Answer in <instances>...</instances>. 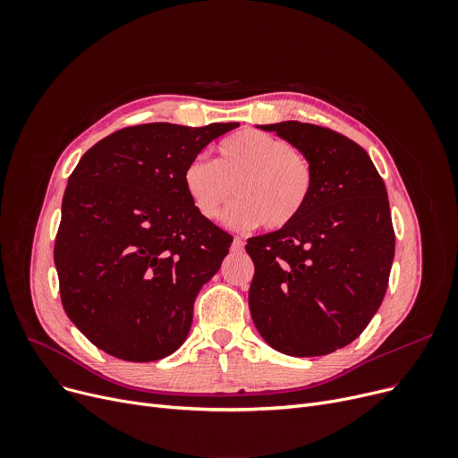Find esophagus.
<instances>
[{
    "mask_svg": "<svg viewBox=\"0 0 458 458\" xmlns=\"http://www.w3.org/2000/svg\"><path fill=\"white\" fill-rule=\"evenodd\" d=\"M243 247H245V243H243V239H239V237H233V242H232V249H233V250H243Z\"/></svg>",
    "mask_w": 458,
    "mask_h": 458,
    "instance_id": "obj_1",
    "label": "esophagus"
}]
</instances>
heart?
<instances>
[{
	"label": "heart",
	"instance_id": "b5f03b06",
	"mask_svg": "<svg viewBox=\"0 0 458 458\" xmlns=\"http://www.w3.org/2000/svg\"><path fill=\"white\" fill-rule=\"evenodd\" d=\"M183 187L208 221H216L235 192L237 202L226 211L232 228L266 230L292 226L308 208L316 189L311 159L290 142L261 130H242L216 144V157L191 159Z\"/></svg>",
	"mask_w": 458,
	"mask_h": 458
}]
</instances>
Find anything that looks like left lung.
Masks as SVG:
<instances>
[{
	"instance_id": "1",
	"label": "left lung",
	"mask_w": 458,
	"mask_h": 458,
	"mask_svg": "<svg viewBox=\"0 0 458 458\" xmlns=\"http://www.w3.org/2000/svg\"><path fill=\"white\" fill-rule=\"evenodd\" d=\"M306 154L316 189L287 228L250 237L252 321L273 349L323 356L354 342L388 290L395 232L386 185L368 152L330 128L261 126Z\"/></svg>"
}]
</instances>
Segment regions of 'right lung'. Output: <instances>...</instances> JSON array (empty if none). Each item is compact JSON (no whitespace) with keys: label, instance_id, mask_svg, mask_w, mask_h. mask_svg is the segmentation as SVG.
<instances>
[{"label":"right lung","instance_id":"1","mask_svg":"<svg viewBox=\"0 0 458 458\" xmlns=\"http://www.w3.org/2000/svg\"><path fill=\"white\" fill-rule=\"evenodd\" d=\"M237 126L123 128L89 148L70 174L54 247L61 302L107 354L154 362L185 342L192 304L232 235L192 206L183 171Z\"/></svg>","mask_w":458,"mask_h":458}]
</instances>
